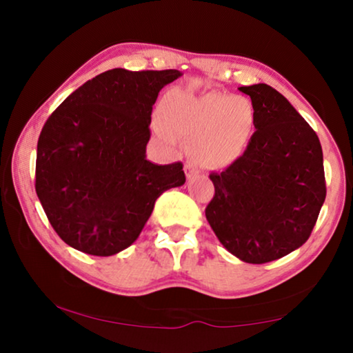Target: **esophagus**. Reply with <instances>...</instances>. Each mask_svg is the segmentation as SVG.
Listing matches in <instances>:
<instances>
[{"label":"esophagus","instance_id":"esophagus-1","mask_svg":"<svg viewBox=\"0 0 353 353\" xmlns=\"http://www.w3.org/2000/svg\"><path fill=\"white\" fill-rule=\"evenodd\" d=\"M185 172H187L188 181H193V179H196V177H201L199 171L196 170V166L193 163H190V162L185 165Z\"/></svg>","mask_w":353,"mask_h":353}]
</instances>
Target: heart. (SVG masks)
<instances>
[{
    "label": "heart",
    "instance_id": "obj_1",
    "mask_svg": "<svg viewBox=\"0 0 353 353\" xmlns=\"http://www.w3.org/2000/svg\"><path fill=\"white\" fill-rule=\"evenodd\" d=\"M254 126L255 109L246 97L171 92L155 130L170 145H174L176 137L191 140L190 157L199 168L223 170L241 157Z\"/></svg>",
    "mask_w": 353,
    "mask_h": 353
}]
</instances>
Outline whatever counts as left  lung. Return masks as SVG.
Returning a JSON list of instances; mask_svg holds the SVG:
<instances>
[{"mask_svg": "<svg viewBox=\"0 0 353 353\" xmlns=\"http://www.w3.org/2000/svg\"><path fill=\"white\" fill-rule=\"evenodd\" d=\"M255 109V132L240 159L212 172L205 216L223 246L261 265L305 243L325 201L318 135L282 93L266 83L240 87Z\"/></svg>", "mask_w": 353, "mask_h": 353, "instance_id": "1", "label": "left lung"}]
</instances>
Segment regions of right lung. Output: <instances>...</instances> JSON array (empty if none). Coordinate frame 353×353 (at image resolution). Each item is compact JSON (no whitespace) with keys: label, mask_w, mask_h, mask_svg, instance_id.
Segmentation results:
<instances>
[{"label":"right lung","mask_w":353,"mask_h":353,"mask_svg":"<svg viewBox=\"0 0 353 353\" xmlns=\"http://www.w3.org/2000/svg\"><path fill=\"white\" fill-rule=\"evenodd\" d=\"M177 70L113 68L87 81L46 119L35 191L68 246L109 256L129 248L163 191L185 183L182 162L146 160L151 113Z\"/></svg>","instance_id":"add662e5"}]
</instances>
